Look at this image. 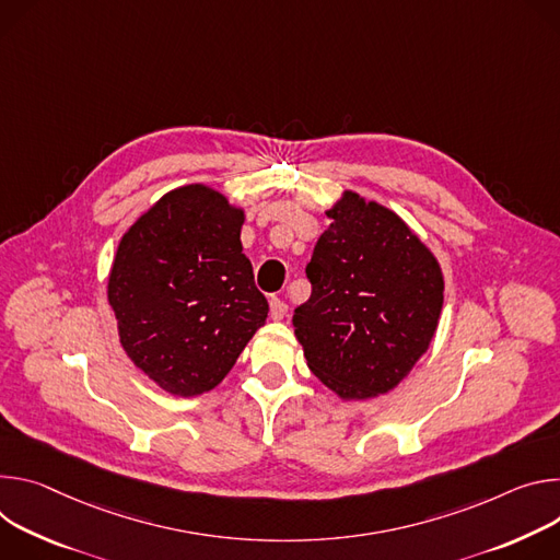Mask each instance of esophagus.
Listing matches in <instances>:
<instances>
[{"label":"esophagus","instance_id":"34e87169","mask_svg":"<svg viewBox=\"0 0 560 560\" xmlns=\"http://www.w3.org/2000/svg\"><path fill=\"white\" fill-rule=\"evenodd\" d=\"M287 312H289V306L280 298L269 300V314L273 320H282L287 316Z\"/></svg>","mask_w":560,"mask_h":560}]
</instances>
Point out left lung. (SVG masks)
Returning <instances> with one entry per match:
<instances>
[{"mask_svg": "<svg viewBox=\"0 0 560 560\" xmlns=\"http://www.w3.org/2000/svg\"><path fill=\"white\" fill-rule=\"evenodd\" d=\"M318 237L293 312L306 366L340 400L396 389L427 353L443 312L445 278L429 246L392 209L342 191Z\"/></svg>", "mask_w": 560, "mask_h": 560, "instance_id": "obj_1", "label": "left lung"}]
</instances>
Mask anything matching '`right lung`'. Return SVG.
I'll list each match as a JSON object with an SVG mask.
<instances>
[{
  "mask_svg": "<svg viewBox=\"0 0 560 560\" xmlns=\"http://www.w3.org/2000/svg\"><path fill=\"white\" fill-rule=\"evenodd\" d=\"M244 209L207 184L164 194L117 244L106 295L121 349L166 394L218 387L269 304L242 254Z\"/></svg>",
  "mask_w": 560,
  "mask_h": 560,
  "instance_id": "1",
  "label": "right lung"
}]
</instances>
